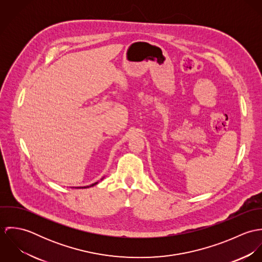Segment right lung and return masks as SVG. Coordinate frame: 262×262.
<instances>
[{
    "mask_svg": "<svg viewBox=\"0 0 262 262\" xmlns=\"http://www.w3.org/2000/svg\"><path fill=\"white\" fill-rule=\"evenodd\" d=\"M97 184H98V183H96V184H93V185H91V186H90V187H93V186H95V185H97ZM89 187V186H88V187H81V188H85V187ZM79 188H80V187H79Z\"/></svg>",
    "mask_w": 262,
    "mask_h": 262,
    "instance_id": "1",
    "label": "right lung"
}]
</instances>
